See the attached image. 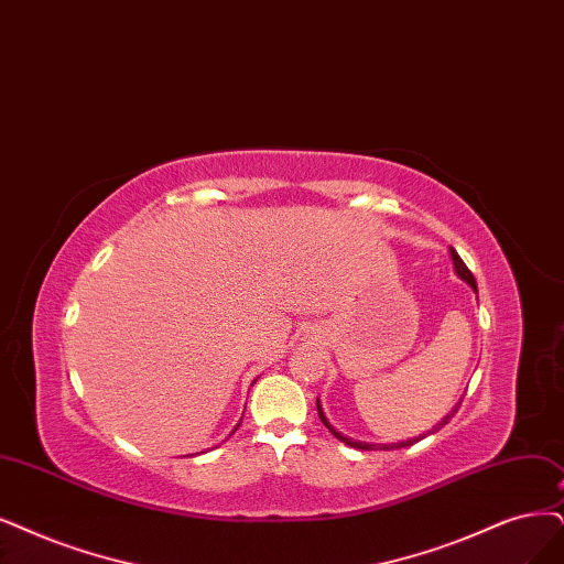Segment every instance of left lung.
Masks as SVG:
<instances>
[{
    "label": "left lung",
    "mask_w": 564,
    "mask_h": 564,
    "mask_svg": "<svg viewBox=\"0 0 564 564\" xmlns=\"http://www.w3.org/2000/svg\"><path fill=\"white\" fill-rule=\"evenodd\" d=\"M448 253H451V260H453V269H455V274L457 276H460L471 290H474V293H478V290H476V281H474V276H471V271L467 269V264L460 260V256H457L455 253V248H448ZM463 402V400H460ZM460 402H457L453 409H451V413H446L444 415V419L440 421V423H436L430 432H425V434H421V436H413V440H406V442H394V444H367V442H356V440H348V436H344L341 432H337L335 427H332L329 425V421H327V415H325V411H323V404H321V400H316V406H318V415H321V421H323V425L332 432V434H335L337 436V440L339 442H344L346 446H350V448H360V451H394V448H406V446H413L415 442H421V440H425V436L427 434H434V432H440L451 419H453V415H455V411H457V406H460Z\"/></svg>",
    "instance_id": "1"
}]
</instances>
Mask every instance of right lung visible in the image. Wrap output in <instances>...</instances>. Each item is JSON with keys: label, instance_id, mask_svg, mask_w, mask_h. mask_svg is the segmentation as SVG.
Here are the masks:
<instances>
[{"label": "right lung", "instance_id": "add662e5", "mask_svg": "<svg viewBox=\"0 0 564 564\" xmlns=\"http://www.w3.org/2000/svg\"><path fill=\"white\" fill-rule=\"evenodd\" d=\"M239 425H241V423H239ZM239 425H237V427H239ZM237 427H235V430H237ZM235 430H232V432H235Z\"/></svg>", "mask_w": 564, "mask_h": 564}]
</instances>
